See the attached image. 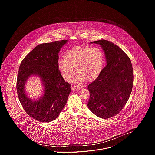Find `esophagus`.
Here are the masks:
<instances>
[{
	"mask_svg": "<svg viewBox=\"0 0 155 155\" xmlns=\"http://www.w3.org/2000/svg\"><path fill=\"white\" fill-rule=\"evenodd\" d=\"M81 87L78 86H76V85H72V89L73 90H79L81 89Z\"/></svg>",
	"mask_w": 155,
	"mask_h": 155,
	"instance_id": "obj_1",
	"label": "esophagus"
}]
</instances>
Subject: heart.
<instances>
[{
  "label": "heart",
  "mask_w": 155,
  "mask_h": 155,
  "mask_svg": "<svg viewBox=\"0 0 155 155\" xmlns=\"http://www.w3.org/2000/svg\"><path fill=\"white\" fill-rule=\"evenodd\" d=\"M104 55L97 47L78 46L66 52L64 61H60L58 69L63 78L71 82L75 72L77 81L90 82L95 80L100 75L104 66Z\"/></svg>",
  "instance_id": "obj_1"
}]
</instances>
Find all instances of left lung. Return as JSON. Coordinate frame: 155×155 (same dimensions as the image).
Masks as SVG:
<instances>
[{"mask_svg":"<svg viewBox=\"0 0 155 155\" xmlns=\"http://www.w3.org/2000/svg\"><path fill=\"white\" fill-rule=\"evenodd\" d=\"M96 43L102 48L107 65L99 77L87 86V107L96 116L109 118L121 111L133 86V69L129 58L117 45L106 40Z\"/></svg>","mask_w":155,"mask_h":155,"instance_id":"8db88e82","label":"left lung"}]
</instances>
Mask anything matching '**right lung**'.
<instances>
[{"instance_id":"add662e5","label":"right lung","mask_w":155,"mask_h":155,"mask_svg":"<svg viewBox=\"0 0 155 155\" xmlns=\"http://www.w3.org/2000/svg\"><path fill=\"white\" fill-rule=\"evenodd\" d=\"M68 41L40 44L19 66L16 81L18 98L27 114L38 121L48 123L58 118L71 93V84L64 80L58 69L59 53ZM31 76L41 78L44 89L42 96L35 100L25 93V83Z\"/></svg>"}]
</instances>
